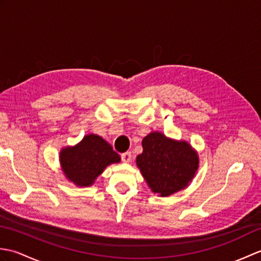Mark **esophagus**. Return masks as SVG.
Segmentation results:
<instances>
[{"mask_svg": "<svg viewBox=\"0 0 261 261\" xmlns=\"http://www.w3.org/2000/svg\"><path fill=\"white\" fill-rule=\"evenodd\" d=\"M121 160L123 163H131L132 162V153L130 151L123 152L121 154Z\"/></svg>", "mask_w": 261, "mask_h": 261, "instance_id": "esophagus-1", "label": "esophagus"}]
</instances>
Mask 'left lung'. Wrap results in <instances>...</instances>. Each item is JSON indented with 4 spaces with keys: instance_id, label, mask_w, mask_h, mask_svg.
Instances as JSON below:
<instances>
[{
    "instance_id": "left-lung-1",
    "label": "left lung",
    "mask_w": 261,
    "mask_h": 261,
    "mask_svg": "<svg viewBox=\"0 0 261 261\" xmlns=\"http://www.w3.org/2000/svg\"><path fill=\"white\" fill-rule=\"evenodd\" d=\"M142 148L137 165L151 191L160 196L185 188L196 173L198 157L185 141L177 142L152 132L143 138Z\"/></svg>"
}]
</instances>
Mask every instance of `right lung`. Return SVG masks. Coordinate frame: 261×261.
I'll list each match as a JSON object with an SVG mask.
<instances>
[{
  "label": "right lung",
  "mask_w": 261,
  "mask_h": 261,
  "mask_svg": "<svg viewBox=\"0 0 261 261\" xmlns=\"http://www.w3.org/2000/svg\"><path fill=\"white\" fill-rule=\"evenodd\" d=\"M119 162V154L96 135H88L77 146L60 151V163L66 177L79 186L92 185L108 165Z\"/></svg>",
  "instance_id": "1"
}]
</instances>
